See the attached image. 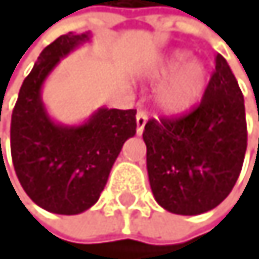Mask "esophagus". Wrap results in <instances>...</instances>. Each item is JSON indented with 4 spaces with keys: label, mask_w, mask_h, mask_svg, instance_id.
Returning <instances> with one entry per match:
<instances>
[{
    "label": "esophagus",
    "mask_w": 259,
    "mask_h": 259,
    "mask_svg": "<svg viewBox=\"0 0 259 259\" xmlns=\"http://www.w3.org/2000/svg\"><path fill=\"white\" fill-rule=\"evenodd\" d=\"M146 122H147V113L144 110H138V113H137V134L138 135L143 134Z\"/></svg>",
    "instance_id": "1"
}]
</instances>
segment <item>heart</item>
<instances>
[{
    "instance_id": "b5f03b06",
    "label": "heart",
    "mask_w": 259,
    "mask_h": 259,
    "mask_svg": "<svg viewBox=\"0 0 259 259\" xmlns=\"http://www.w3.org/2000/svg\"><path fill=\"white\" fill-rule=\"evenodd\" d=\"M190 54L176 53L160 63L152 77L167 80L158 93V104L167 113H182L196 104L206 87V68L200 62H190Z\"/></svg>"
}]
</instances>
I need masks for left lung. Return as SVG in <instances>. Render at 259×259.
Here are the masks:
<instances>
[{"mask_svg": "<svg viewBox=\"0 0 259 259\" xmlns=\"http://www.w3.org/2000/svg\"><path fill=\"white\" fill-rule=\"evenodd\" d=\"M143 140L155 200L174 214L216 208L233 190L247 149L244 96L227 60L216 68L190 113L149 119Z\"/></svg>", "mask_w": 259, "mask_h": 259, "instance_id": "left-lung-1", "label": "left lung"}]
</instances>
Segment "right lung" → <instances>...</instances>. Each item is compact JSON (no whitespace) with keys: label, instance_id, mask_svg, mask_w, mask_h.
Returning <instances> with one entry per match:
<instances>
[{"label":"right lung","instance_id":"1","mask_svg":"<svg viewBox=\"0 0 259 259\" xmlns=\"http://www.w3.org/2000/svg\"><path fill=\"white\" fill-rule=\"evenodd\" d=\"M90 32L60 35L24 79L11 121V152L26 194L43 210L79 214L93 206L125 140L137 132V110L99 108L80 125H62L46 113L41 85L54 66Z\"/></svg>","mask_w":259,"mask_h":259}]
</instances>
